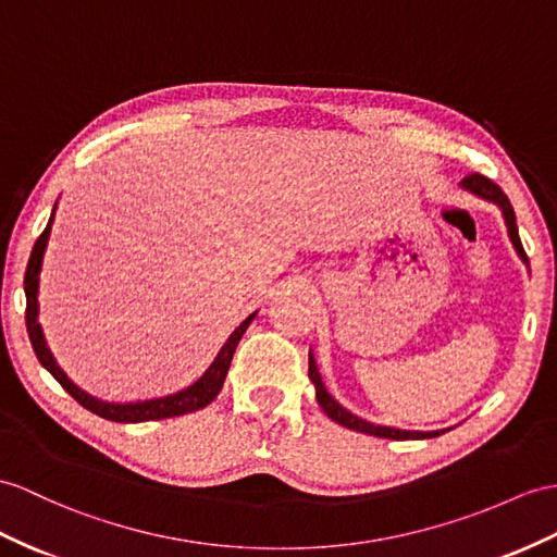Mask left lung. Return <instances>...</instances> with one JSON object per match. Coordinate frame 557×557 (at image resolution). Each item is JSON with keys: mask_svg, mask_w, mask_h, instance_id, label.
I'll return each instance as SVG.
<instances>
[{"mask_svg": "<svg viewBox=\"0 0 557 557\" xmlns=\"http://www.w3.org/2000/svg\"><path fill=\"white\" fill-rule=\"evenodd\" d=\"M460 188H466V191H470L472 196H478L482 200H490L494 202V206H498L500 214H504V222L508 226V238L512 243L515 252H518L520 260L524 264H529L527 255H524V248L520 243V234H518V222H515V210L510 206L508 196L500 191V188L492 182L486 180V176L482 174H468L463 182H460ZM309 381L314 383V389H317V401L323 409V413L329 416L331 420H335L337 425L343 428H349V430H357V432H363V435H373V437H385V440H432V437H440L444 435V432H449L451 428H444V430H432V432H420V430H399V428H387V425H375V423H369V420H363L359 416H355L351 411H347L343 404H337L333 395H329V389H325L323 381H321V373H319V366H317V359L314 355L309 351Z\"/></svg>", "mask_w": 557, "mask_h": 557, "instance_id": "8db88e82", "label": "left lung"}]
</instances>
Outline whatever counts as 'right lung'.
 <instances>
[{"mask_svg":"<svg viewBox=\"0 0 557 557\" xmlns=\"http://www.w3.org/2000/svg\"><path fill=\"white\" fill-rule=\"evenodd\" d=\"M59 206V200H57ZM57 206L51 210L49 224L42 232V236L37 238L35 248L30 252V262L28 271H25V300H28V309H25V323H28V335L35 355L39 363L57 377L61 387L71 395L77 404H83L87 411L97 413L106 420H113V423H146V420H160V418H174V416H184V413H194L198 409H206V406L220 395V389L224 385V377L228 373V366H232L234 351L240 343L243 333L248 331V325L257 317V311L243 321L238 329L228 335V341L222 345V349L216 351L214 361L208 366L206 373H202L196 383L188 387L172 392V395L165 397H153V399H139V401H103L99 397H91L89 392L83 387H77L71 377L65 375V371L53 359L51 349L47 345V337L42 331V323H39V274H42V264H45V252L49 246V236H51V224H53V214H57Z\"/></svg>","mask_w":557,"mask_h":557,"instance_id":"right-lung-1","label":"right lung"}]
</instances>
